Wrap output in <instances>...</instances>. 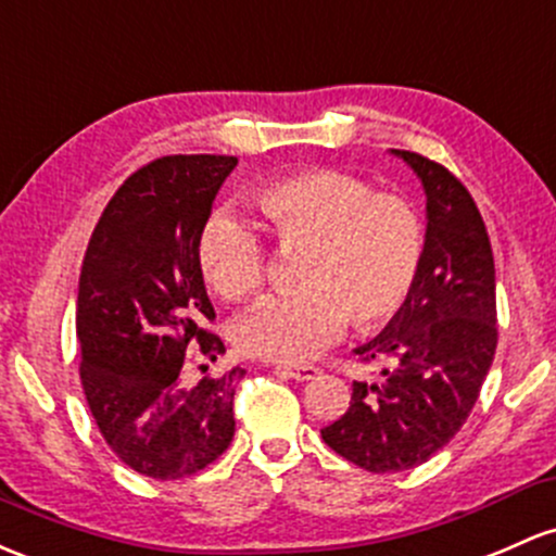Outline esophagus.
I'll return each mask as SVG.
<instances>
[{
    "label": "esophagus",
    "mask_w": 556,
    "mask_h": 556,
    "mask_svg": "<svg viewBox=\"0 0 556 556\" xmlns=\"http://www.w3.org/2000/svg\"><path fill=\"white\" fill-rule=\"evenodd\" d=\"M282 375L292 377V380L298 382H308V380H316V377L321 375L319 367H314V364H301V367H290V364H279L277 367Z\"/></svg>",
    "instance_id": "34e87169"
}]
</instances>
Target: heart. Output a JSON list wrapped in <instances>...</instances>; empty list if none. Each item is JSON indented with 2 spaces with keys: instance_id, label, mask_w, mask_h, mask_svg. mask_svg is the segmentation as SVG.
<instances>
[{
  "instance_id": "1",
  "label": "heart",
  "mask_w": 556,
  "mask_h": 556,
  "mask_svg": "<svg viewBox=\"0 0 556 556\" xmlns=\"http://www.w3.org/2000/svg\"><path fill=\"white\" fill-rule=\"evenodd\" d=\"M279 245H306L301 288L268 295L237 319L235 340L250 356L301 362L332 343L348 319L371 329L406 306L425 258V224L412 200L377 192L364 176L311 168L277 176L253 192ZM200 271L227 301L264 285L266 242L235 208H216L198 231Z\"/></svg>"
}]
</instances>
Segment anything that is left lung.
<instances>
[{"label":"left lung","mask_w":556,"mask_h":556,"mask_svg":"<svg viewBox=\"0 0 556 556\" xmlns=\"http://www.w3.org/2000/svg\"><path fill=\"white\" fill-rule=\"evenodd\" d=\"M427 198L425 258L406 306L356 348L382 362L380 382H353L351 406L321 430L334 454L369 472H404L467 422L496 353V268L472 194L441 163L393 150Z\"/></svg>","instance_id":"8db88e82"}]
</instances>
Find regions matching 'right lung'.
Wrapping results in <instances>:
<instances>
[{
    "mask_svg": "<svg viewBox=\"0 0 556 556\" xmlns=\"http://www.w3.org/2000/svg\"><path fill=\"white\" fill-rule=\"evenodd\" d=\"M231 155H166L134 170L110 198L78 277L81 386L108 446L134 472L179 480L200 472L235 438V367L198 386L181 380L192 348L224 353L198 231L235 170Z\"/></svg>",
    "mask_w": 556,
    "mask_h": 556,
    "instance_id": "add662e5",
    "label": "right lung"
}]
</instances>
